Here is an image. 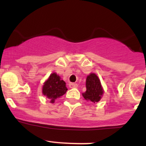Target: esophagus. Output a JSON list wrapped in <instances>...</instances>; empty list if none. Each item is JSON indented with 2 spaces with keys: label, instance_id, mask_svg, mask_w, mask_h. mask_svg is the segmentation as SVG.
Here are the masks:
<instances>
[{
  "label": "esophagus",
  "instance_id": "obj_1",
  "mask_svg": "<svg viewBox=\"0 0 146 146\" xmlns=\"http://www.w3.org/2000/svg\"><path fill=\"white\" fill-rule=\"evenodd\" d=\"M69 87L73 88H77V83H74V82H71L69 83Z\"/></svg>",
  "mask_w": 146,
  "mask_h": 146
}]
</instances>
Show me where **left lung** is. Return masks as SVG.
Here are the masks:
<instances>
[{
  "label": "left lung",
  "instance_id": "1",
  "mask_svg": "<svg viewBox=\"0 0 146 146\" xmlns=\"http://www.w3.org/2000/svg\"><path fill=\"white\" fill-rule=\"evenodd\" d=\"M86 91L82 93V96L87 101L93 103L100 101L103 95V88L99 77L94 73H91L86 78Z\"/></svg>",
  "mask_w": 146,
  "mask_h": 146
}]
</instances>
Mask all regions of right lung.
Here are the masks:
<instances>
[{
	"label": "right lung",
	"instance_id": "1",
	"mask_svg": "<svg viewBox=\"0 0 146 146\" xmlns=\"http://www.w3.org/2000/svg\"><path fill=\"white\" fill-rule=\"evenodd\" d=\"M67 90L66 82L56 73H52L44 83L42 94L50 99V102L54 103L55 99L65 94Z\"/></svg>",
	"mask_w": 146,
	"mask_h": 146
}]
</instances>
